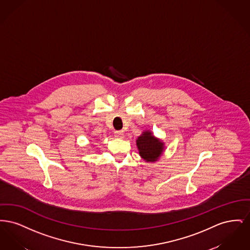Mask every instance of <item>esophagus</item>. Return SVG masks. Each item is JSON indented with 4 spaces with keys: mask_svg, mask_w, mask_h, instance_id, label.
Wrapping results in <instances>:
<instances>
[{
    "mask_svg": "<svg viewBox=\"0 0 250 250\" xmlns=\"http://www.w3.org/2000/svg\"><path fill=\"white\" fill-rule=\"evenodd\" d=\"M115 137H116L117 139H124V137H125V133H124V131H116V132H115Z\"/></svg>",
    "mask_w": 250,
    "mask_h": 250,
    "instance_id": "obj_1",
    "label": "esophagus"
}]
</instances>
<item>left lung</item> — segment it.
Here are the masks:
<instances>
[{"mask_svg": "<svg viewBox=\"0 0 250 250\" xmlns=\"http://www.w3.org/2000/svg\"><path fill=\"white\" fill-rule=\"evenodd\" d=\"M136 144L141 157L147 163H155L165 150V143L151 130L143 131L136 140Z\"/></svg>", "mask_w": 250, "mask_h": 250, "instance_id": "obj_1", "label": "left lung"}]
</instances>
